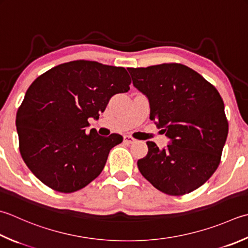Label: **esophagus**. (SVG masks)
<instances>
[{"instance_id":"esophagus-1","label":"esophagus","mask_w":248,"mask_h":248,"mask_svg":"<svg viewBox=\"0 0 248 248\" xmlns=\"http://www.w3.org/2000/svg\"><path fill=\"white\" fill-rule=\"evenodd\" d=\"M135 139H133L132 137H129V135H125V137H124V143L125 144H133L135 143Z\"/></svg>"}]
</instances>
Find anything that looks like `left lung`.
I'll list each match as a JSON object with an SVG mask.
<instances>
[{"label": "left lung", "mask_w": 248, "mask_h": 248, "mask_svg": "<svg viewBox=\"0 0 248 248\" xmlns=\"http://www.w3.org/2000/svg\"><path fill=\"white\" fill-rule=\"evenodd\" d=\"M135 88L147 96L150 120L171 140L159 149L147 142L138 160L142 175L170 196L202 186L220 163L229 124L219 92L204 77L181 63L128 69Z\"/></svg>", "instance_id": "1"}]
</instances>
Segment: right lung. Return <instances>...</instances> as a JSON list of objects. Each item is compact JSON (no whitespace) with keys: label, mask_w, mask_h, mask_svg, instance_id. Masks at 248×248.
Masks as SVG:
<instances>
[{"label":"right lung","mask_w":248,"mask_h":248,"mask_svg":"<svg viewBox=\"0 0 248 248\" xmlns=\"http://www.w3.org/2000/svg\"><path fill=\"white\" fill-rule=\"evenodd\" d=\"M124 67L76 60L38 76L16 116L19 150L28 168L53 190L71 193L100 175L120 134L87 132L88 118H99L111 96L128 92Z\"/></svg>","instance_id":"obj_1"}]
</instances>
